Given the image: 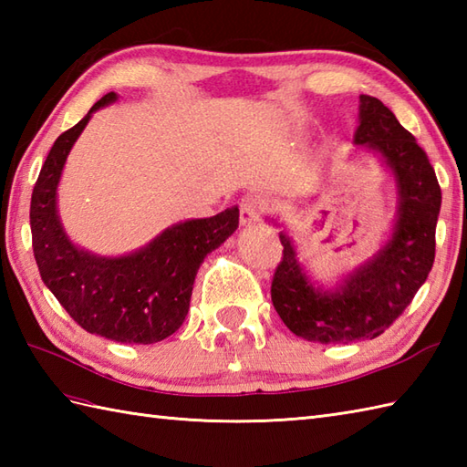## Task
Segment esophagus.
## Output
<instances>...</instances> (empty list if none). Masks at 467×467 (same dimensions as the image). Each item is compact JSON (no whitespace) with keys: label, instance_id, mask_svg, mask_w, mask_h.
I'll use <instances>...</instances> for the list:
<instances>
[{"label":"esophagus","instance_id":"obj_1","mask_svg":"<svg viewBox=\"0 0 467 467\" xmlns=\"http://www.w3.org/2000/svg\"><path fill=\"white\" fill-rule=\"evenodd\" d=\"M266 211V201L261 194H246L241 201V224L251 226L261 221V214Z\"/></svg>","mask_w":467,"mask_h":467}]
</instances>
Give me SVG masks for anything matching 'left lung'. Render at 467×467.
<instances>
[{
  "mask_svg": "<svg viewBox=\"0 0 467 467\" xmlns=\"http://www.w3.org/2000/svg\"><path fill=\"white\" fill-rule=\"evenodd\" d=\"M353 142L379 156L398 192L389 234L369 259L333 286L313 281L286 231L279 233L283 261L271 299L289 329L315 343L375 339L405 311L428 279L435 259V224L441 188L428 156L395 114L373 96H359V126ZM271 223L279 224L276 218Z\"/></svg>",
  "mask_w": 467,
  "mask_h": 467,
  "instance_id": "obj_1",
  "label": "left lung"
}]
</instances>
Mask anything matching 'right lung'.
<instances>
[{
  "label": "right lung",
  "mask_w": 467,
  "mask_h": 467,
  "mask_svg": "<svg viewBox=\"0 0 467 467\" xmlns=\"http://www.w3.org/2000/svg\"><path fill=\"white\" fill-rule=\"evenodd\" d=\"M116 100V92L106 94L57 136L32 192V244L44 285L82 329L118 343L150 345L184 323L196 273L204 256L239 228V206L176 223L120 256L96 254L69 241L57 213L59 178L92 114Z\"/></svg>",
  "instance_id": "obj_1"
}]
</instances>
